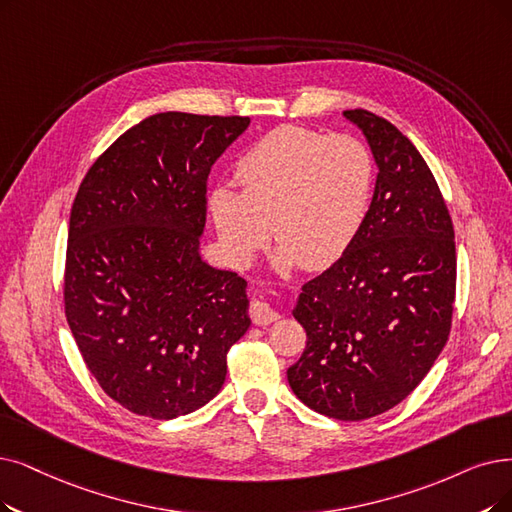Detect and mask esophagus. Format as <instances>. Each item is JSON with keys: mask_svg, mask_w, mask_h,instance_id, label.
<instances>
[{"mask_svg": "<svg viewBox=\"0 0 512 512\" xmlns=\"http://www.w3.org/2000/svg\"><path fill=\"white\" fill-rule=\"evenodd\" d=\"M250 317L256 325H269V323L279 319V313L273 309L271 304L262 302V300H254L250 304Z\"/></svg>", "mask_w": 512, "mask_h": 512, "instance_id": "esophagus-1", "label": "esophagus"}]
</instances>
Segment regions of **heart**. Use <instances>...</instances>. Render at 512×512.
I'll return each mask as SVG.
<instances>
[{
	"label": "heart",
	"mask_w": 512,
	"mask_h": 512,
	"mask_svg": "<svg viewBox=\"0 0 512 512\" xmlns=\"http://www.w3.org/2000/svg\"><path fill=\"white\" fill-rule=\"evenodd\" d=\"M241 191L216 187L210 212L224 254L248 267L269 239L277 264L323 271L359 237L370 214L374 161L361 140L281 126L258 138L237 161Z\"/></svg>",
	"instance_id": "obj_1"
}]
</instances>
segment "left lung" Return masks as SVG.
I'll return each mask as SVG.
<instances>
[{"label": "left lung", "mask_w": 512, "mask_h": 512, "mask_svg": "<svg viewBox=\"0 0 512 512\" xmlns=\"http://www.w3.org/2000/svg\"><path fill=\"white\" fill-rule=\"evenodd\" d=\"M344 117L372 149L376 189L351 250L302 285L294 317L306 349L288 382L311 410L359 422L401 403L443 351L456 243L437 180L410 138L365 109Z\"/></svg>", "instance_id": "left-lung-1"}]
</instances>
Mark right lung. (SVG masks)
Masks as SVG:
<instances>
[{
  "mask_svg": "<svg viewBox=\"0 0 512 512\" xmlns=\"http://www.w3.org/2000/svg\"><path fill=\"white\" fill-rule=\"evenodd\" d=\"M250 117L157 113L88 170L69 220L65 313L88 370L138 416L172 420L218 395L248 332V281L199 254L206 182Z\"/></svg>",
  "mask_w": 512,
  "mask_h": 512,
  "instance_id": "right-lung-1",
  "label": "right lung"
}]
</instances>
